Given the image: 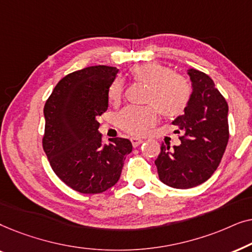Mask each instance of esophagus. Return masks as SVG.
<instances>
[{"label":"esophagus","instance_id":"1","mask_svg":"<svg viewBox=\"0 0 252 252\" xmlns=\"http://www.w3.org/2000/svg\"><path fill=\"white\" fill-rule=\"evenodd\" d=\"M130 142H132L134 148H136L137 146H140V144L143 142V140L139 139V137H132V139H130Z\"/></svg>","mask_w":252,"mask_h":252}]
</instances>
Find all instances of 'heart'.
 I'll list each match as a JSON object with an SVG mask.
<instances>
[{"label": "heart", "mask_w": 252, "mask_h": 252, "mask_svg": "<svg viewBox=\"0 0 252 252\" xmlns=\"http://www.w3.org/2000/svg\"><path fill=\"white\" fill-rule=\"evenodd\" d=\"M129 74L134 81L148 86L144 103L150 105L123 110L117 118L120 128L133 135H143L157 123L158 112L167 119L184 115L192 95V87L187 78L173 73L171 67L157 62L134 65ZM124 94L125 85L122 79L117 78L109 87V102L119 104Z\"/></svg>", "instance_id": "1"}]
</instances>
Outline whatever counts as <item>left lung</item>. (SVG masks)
Listing matches in <instances>:
<instances>
[{
    "label": "left lung",
    "mask_w": 252,
    "mask_h": 252,
    "mask_svg": "<svg viewBox=\"0 0 252 252\" xmlns=\"http://www.w3.org/2000/svg\"><path fill=\"white\" fill-rule=\"evenodd\" d=\"M192 95L185 113L172 124L180 146L161 144L155 164L163 184L178 189L192 188L215 173L229 139L228 104L208 74L189 68Z\"/></svg>",
    "instance_id": "obj_1"
}]
</instances>
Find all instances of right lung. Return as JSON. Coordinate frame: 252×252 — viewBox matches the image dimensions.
Instances as JSON below:
<instances>
[{"instance_id": "add662e5", "label": "right lung", "mask_w": 252, "mask_h": 252, "mask_svg": "<svg viewBox=\"0 0 252 252\" xmlns=\"http://www.w3.org/2000/svg\"><path fill=\"white\" fill-rule=\"evenodd\" d=\"M118 68L89 66L65 75L44 104L43 150L65 185L82 194H99L118 182L129 140L102 142L97 118L109 106L108 91Z\"/></svg>"}]
</instances>
